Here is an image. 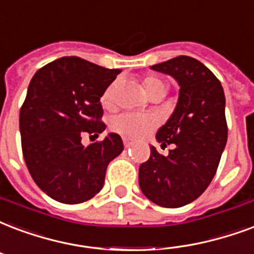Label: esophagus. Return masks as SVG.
Returning a JSON list of instances; mask_svg holds the SVG:
<instances>
[{
	"label": "esophagus",
	"instance_id": "obj_1",
	"mask_svg": "<svg viewBox=\"0 0 254 254\" xmlns=\"http://www.w3.org/2000/svg\"><path fill=\"white\" fill-rule=\"evenodd\" d=\"M123 142H124V145H125V148H129V146H131V145H133V140L127 138V137H124Z\"/></svg>",
	"mask_w": 254,
	"mask_h": 254
}]
</instances>
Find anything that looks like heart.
Here are the masks:
<instances>
[{"mask_svg":"<svg viewBox=\"0 0 254 254\" xmlns=\"http://www.w3.org/2000/svg\"><path fill=\"white\" fill-rule=\"evenodd\" d=\"M120 82L117 80L113 81L112 84L105 89V92L102 94L101 101L104 106L112 108L116 102V94L119 90ZM142 88L145 93L149 97H164L169 89V85L165 80H162L160 77L149 75L142 80ZM157 119L152 114H142V113H133V112H127L116 116L110 121V129L116 133L131 137V138H141L149 134L150 131L154 130L157 127Z\"/></svg>","mask_w":254,"mask_h":254,"instance_id":"obj_1","label":"heart"}]
</instances>
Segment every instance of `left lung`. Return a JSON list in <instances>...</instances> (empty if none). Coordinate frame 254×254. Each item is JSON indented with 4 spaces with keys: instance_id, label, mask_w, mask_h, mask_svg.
Wrapping results in <instances>:
<instances>
[{
    "instance_id": "8db88e82",
    "label": "left lung",
    "mask_w": 254,
    "mask_h": 254,
    "mask_svg": "<svg viewBox=\"0 0 254 254\" xmlns=\"http://www.w3.org/2000/svg\"><path fill=\"white\" fill-rule=\"evenodd\" d=\"M153 70L174 77L180 85L177 106L157 131L168 156L150 146L138 183L145 196L164 208H180L202 194L217 172L228 140L225 96L216 75L189 56L153 65Z\"/></svg>"
}]
</instances>
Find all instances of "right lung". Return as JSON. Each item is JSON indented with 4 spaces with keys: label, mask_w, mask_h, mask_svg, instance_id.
Segmentation results:
<instances>
[{
    "label": "right lung",
    "mask_w": 254,
    "mask_h": 254,
    "mask_svg": "<svg viewBox=\"0 0 254 254\" xmlns=\"http://www.w3.org/2000/svg\"><path fill=\"white\" fill-rule=\"evenodd\" d=\"M120 69L61 57L36 71L19 110L21 146L34 183L53 200L81 204L101 190L108 164L124 150L110 133L84 146L82 134L105 130L100 98Z\"/></svg>",
    "instance_id": "1"
}]
</instances>
